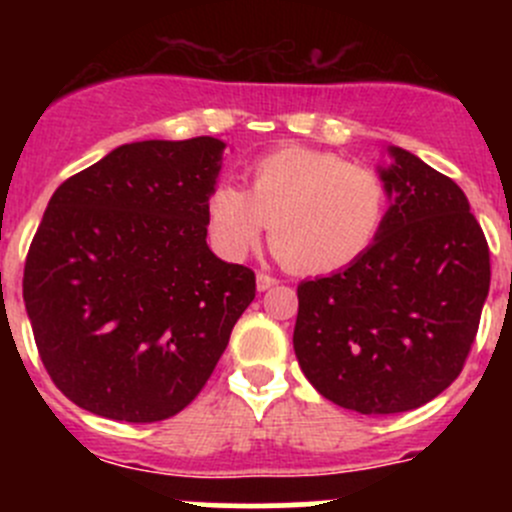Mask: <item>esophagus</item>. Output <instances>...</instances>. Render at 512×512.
<instances>
[{"instance_id": "1", "label": "esophagus", "mask_w": 512, "mask_h": 512, "mask_svg": "<svg viewBox=\"0 0 512 512\" xmlns=\"http://www.w3.org/2000/svg\"><path fill=\"white\" fill-rule=\"evenodd\" d=\"M277 277H272V275H267V272H260V275H257V289H260V292H265V289H272L277 285Z\"/></svg>"}]
</instances>
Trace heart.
I'll return each instance as SVG.
<instances>
[{
	"mask_svg": "<svg viewBox=\"0 0 512 512\" xmlns=\"http://www.w3.org/2000/svg\"><path fill=\"white\" fill-rule=\"evenodd\" d=\"M245 180L247 190L218 183L205 198L210 245L227 262L247 260L270 225L272 247L292 270H344L374 245L389 213L379 170L332 151L277 148L252 160Z\"/></svg>",
	"mask_w": 512,
	"mask_h": 512,
	"instance_id": "heart-1",
	"label": "heart"
}]
</instances>
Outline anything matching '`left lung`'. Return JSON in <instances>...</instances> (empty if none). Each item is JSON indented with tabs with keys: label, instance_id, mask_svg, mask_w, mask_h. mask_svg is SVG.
<instances>
[{
	"label": "left lung",
	"instance_id": "left-lung-1",
	"mask_svg": "<svg viewBox=\"0 0 512 512\" xmlns=\"http://www.w3.org/2000/svg\"><path fill=\"white\" fill-rule=\"evenodd\" d=\"M381 170L394 205L347 270L297 287L294 354L309 384L359 414H401L458 379L490 287L463 190L414 153Z\"/></svg>",
	"mask_w": 512,
	"mask_h": 512
}]
</instances>
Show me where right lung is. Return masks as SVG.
Wrapping results in <instances>:
<instances>
[{
    "instance_id": "1",
    "label": "right lung",
    "mask_w": 512,
    "mask_h": 512,
    "mask_svg": "<svg viewBox=\"0 0 512 512\" xmlns=\"http://www.w3.org/2000/svg\"><path fill=\"white\" fill-rule=\"evenodd\" d=\"M223 148L128 143L51 195L24 304L46 374L81 409L128 423L183 411L255 299V272L205 242Z\"/></svg>"
}]
</instances>
